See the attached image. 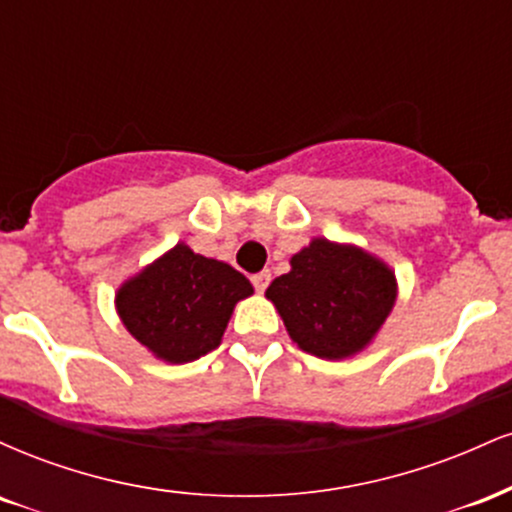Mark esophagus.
I'll return each mask as SVG.
<instances>
[{
    "label": "esophagus",
    "mask_w": 512,
    "mask_h": 512,
    "mask_svg": "<svg viewBox=\"0 0 512 512\" xmlns=\"http://www.w3.org/2000/svg\"><path fill=\"white\" fill-rule=\"evenodd\" d=\"M250 281H252V286H255V291L262 293V291H267L269 281H272V274H269V269H264V272L252 274Z\"/></svg>",
    "instance_id": "obj_1"
}]
</instances>
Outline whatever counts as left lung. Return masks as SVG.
<instances>
[{"label": "left lung", "instance_id": "obj_1", "mask_svg": "<svg viewBox=\"0 0 512 512\" xmlns=\"http://www.w3.org/2000/svg\"><path fill=\"white\" fill-rule=\"evenodd\" d=\"M267 298L303 351L346 358L380 330L395 305L397 284L368 252L317 238L291 257V272L276 276Z\"/></svg>", "mask_w": 512, "mask_h": 512}]
</instances>
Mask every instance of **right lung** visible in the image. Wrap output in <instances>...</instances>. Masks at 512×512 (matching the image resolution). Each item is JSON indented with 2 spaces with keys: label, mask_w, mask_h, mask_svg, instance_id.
Here are the masks:
<instances>
[{
  "label": "right lung",
  "mask_w": 512,
  "mask_h": 512,
  "mask_svg": "<svg viewBox=\"0 0 512 512\" xmlns=\"http://www.w3.org/2000/svg\"><path fill=\"white\" fill-rule=\"evenodd\" d=\"M252 293L231 264L175 245L117 291V313L137 342L170 363H187L221 344L233 305Z\"/></svg>",
  "instance_id": "right-lung-1"
}]
</instances>
